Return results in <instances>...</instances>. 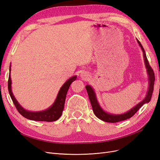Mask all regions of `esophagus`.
<instances>
[{
  "instance_id": "esophagus-1",
  "label": "esophagus",
  "mask_w": 160,
  "mask_h": 160,
  "mask_svg": "<svg viewBox=\"0 0 160 160\" xmlns=\"http://www.w3.org/2000/svg\"><path fill=\"white\" fill-rule=\"evenodd\" d=\"M80 76H81V77L82 79H87V77H89V74L88 73V72H82L81 73V75H80Z\"/></svg>"
}]
</instances>
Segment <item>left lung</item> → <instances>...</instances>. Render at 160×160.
Returning <instances> with one entry per match:
<instances>
[{
  "label": "left lung",
  "mask_w": 160,
  "mask_h": 160,
  "mask_svg": "<svg viewBox=\"0 0 160 160\" xmlns=\"http://www.w3.org/2000/svg\"><path fill=\"white\" fill-rule=\"evenodd\" d=\"M137 41L138 42L139 47H141L143 52L144 63H145V65H146V68L147 69L146 71H147V73L148 76V81H149V87H148V89L147 92V95H146L145 98L141 101V102L138 103L136 105L134 106L133 108H132L130 110L127 111V112L122 114H113V113H108L101 108L98 102V99H97L95 92L93 89V88H92V87L90 86L89 85H87L85 86V88L87 91H88L89 98L92 106V109H93L95 115H96V117H98L101 120L104 121V122H109V123H117L119 122H122V121H123L125 119H128L130 118H132V116L140 109V108L142 107V105H143L145 103H149L150 100H151L152 95L153 91V85H154V81H155L154 72L153 69H152V67L149 65V63L146 57V52H145L142 44L138 39H137Z\"/></svg>",
  "instance_id": "1"
}]
</instances>
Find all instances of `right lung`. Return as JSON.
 <instances>
[{
	"mask_svg": "<svg viewBox=\"0 0 160 160\" xmlns=\"http://www.w3.org/2000/svg\"><path fill=\"white\" fill-rule=\"evenodd\" d=\"M11 65H10V68H9V77L8 81V92L13 103L14 105H15V107L18 112L20 113L24 118L30 120L38 121V122H55V121L59 119L61 116L62 111H63L64 109L67 91H68V89L72 82H73L77 79V76L75 75L73 77H71L70 79L67 80L65 83L62 85L59 93L57 94L56 99L55 100L54 103H52L51 107L41 111H31L24 109L22 106L19 104V103L18 102L16 98H14V96L12 93L11 88L12 81L11 78Z\"/></svg>",
	"mask_w": 160,
	"mask_h": 160,
	"instance_id": "right-lung-1",
	"label": "right lung"
}]
</instances>
